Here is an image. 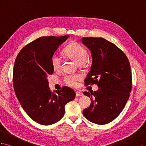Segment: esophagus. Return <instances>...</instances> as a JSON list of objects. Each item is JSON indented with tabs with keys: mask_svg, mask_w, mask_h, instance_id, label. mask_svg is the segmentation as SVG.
<instances>
[{
	"mask_svg": "<svg viewBox=\"0 0 146 146\" xmlns=\"http://www.w3.org/2000/svg\"><path fill=\"white\" fill-rule=\"evenodd\" d=\"M83 95L82 93L80 92H76V96H81Z\"/></svg>",
	"mask_w": 146,
	"mask_h": 146,
	"instance_id": "1",
	"label": "esophagus"
}]
</instances>
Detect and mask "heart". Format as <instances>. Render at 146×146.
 Here are the masks:
<instances>
[{
	"instance_id": "obj_1",
	"label": "heart",
	"mask_w": 146,
	"mask_h": 146,
	"mask_svg": "<svg viewBox=\"0 0 146 146\" xmlns=\"http://www.w3.org/2000/svg\"><path fill=\"white\" fill-rule=\"evenodd\" d=\"M64 54L73 60L78 65H81L86 62L88 58L87 50L76 42H72L69 44L64 50ZM51 64L54 70H58L60 68L61 59L58 54H54L51 58ZM81 77L79 74L65 75L64 82L71 87H75Z\"/></svg>"
}]
</instances>
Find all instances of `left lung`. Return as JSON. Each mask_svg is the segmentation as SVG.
Returning <instances> with one entry per match:
<instances>
[{
	"instance_id": "8db88e82",
	"label": "left lung",
	"mask_w": 146,
	"mask_h": 146,
	"mask_svg": "<svg viewBox=\"0 0 146 146\" xmlns=\"http://www.w3.org/2000/svg\"><path fill=\"white\" fill-rule=\"evenodd\" d=\"M90 50L92 64L84 81L96 84L97 91L84 92L91 104L83 111L92 123L103 125L118 116L128 101L132 87L130 65L126 55L116 45L102 37H83Z\"/></svg>"
}]
</instances>
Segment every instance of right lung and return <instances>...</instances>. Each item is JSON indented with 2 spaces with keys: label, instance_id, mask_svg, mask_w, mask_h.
Segmentation results:
<instances>
[{
  "label": "right lung",
  "instance_id": "right-lung-1",
  "mask_svg": "<svg viewBox=\"0 0 146 146\" xmlns=\"http://www.w3.org/2000/svg\"><path fill=\"white\" fill-rule=\"evenodd\" d=\"M68 37H41L24 46L15 60L13 82L16 96L28 115L42 125L57 123L65 113V104L75 98L76 93L68 87L51 92L47 79L54 72L51 56Z\"/></svg>",
  "mask_w": 146,
  "mask_h": 146
}]
</instances>
